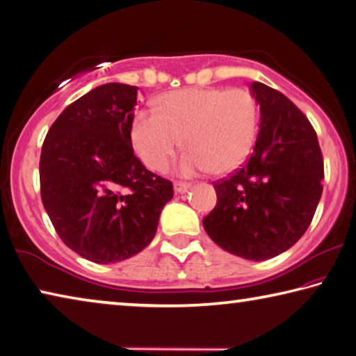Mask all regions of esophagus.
<instances>
[{
	"instance_id": "obj_1",
	"label": "esophagus",
	"mask_w": 356,
	"mask_h": 356,
	"mask_svg": "<svg viewBox=\"0 0 356 356\" xmlns=\"http://www.w3.org/2000/svg\"><path fill=\"white\" fill-rule=\"evenodd\" d=\"M190 184H184V182H176L174 184V191L177 193V195H182V193H186L190 190Z\"/></svg>"
}]
</instances>
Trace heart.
I'll return each instance as SVG.
<instances>
[{"instance_id": "1", "label": "heart", "mask_w": 356, "mask_h": 356, "mask_svg": "<svg viewBox=\"0 0 356 356\" xmlns=\"http://www.w3.org/2000/svg\"><path fill=\"white\" fill-rule=\"evenodd\" d=\"M259 125L257 102L248 89L190 88L165 94L159 111H138L131 122V143L149 170L170 163L182 138L190 147L180 159L182 176L213 170H238L254 149Z\"/></svg>"}]
</instances>
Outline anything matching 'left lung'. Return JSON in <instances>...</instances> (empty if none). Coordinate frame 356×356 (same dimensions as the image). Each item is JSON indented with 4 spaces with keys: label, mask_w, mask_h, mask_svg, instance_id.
Masks as SVG:
<instances>
[{
    "label": "left lung",
    "mask_w": 356,
    "mask_h": 356,
    "mask_svg": "<svg viewBox=\"0 0 356 356\" xmlns=\"http://www.w3.org/2000/svg\"><path fill=\"white\" fill-rule=\"evenodd\" d=\"M261 111L246 165L216 182L215 209L202 220L213 242L248 261L287 251L309 227L322 196L323 159L308 118L284 94L254 81Z\"/></svg>",
    "instance_id": "left-lung-1"
}]
</instances>
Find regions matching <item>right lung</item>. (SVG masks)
<instances>
[{
  "instance_id": "right-lung-1",
  "label": "right lung",
  "mask_w": 356,
  "mask_h": 356,
  "mask_svg": "<svg viewBox=\"0 0 356 356\" xmlns=\"http://www.w3.org/2000/svg\"><path fill=\"white\" fill-rule=\"evenodd\" d=\"M138 88L106 83L70 104L42 146L40 196L58 236L95 264H116L152 242L172 184L131 147Z\"/></svg>"
}]
</instances>
